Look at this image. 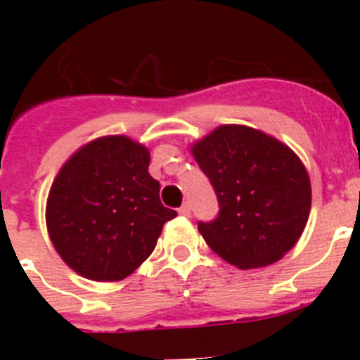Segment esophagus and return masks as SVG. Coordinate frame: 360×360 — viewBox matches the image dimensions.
<instances>
[{
	"label": "esophagus",
	"instance_id": "34e87169",
	"mask_svg": "<svg viewBox=\"0 0 360 360\" xmlns=\"http://www.w3.org/2000/svg\"><path fill=\"white\" fill-rule=\"evenodd\" d=\"M178 212H180L182 216H191V205H189V203H184L182 207L178 209Z\"/></svg>",
	"mask_w": 360,
	"mask_h": 360
}]
</instances>
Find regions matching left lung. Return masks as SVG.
Returning a JSON list of instances; mask_svg holds the SVG:
<instances>
[{
  "label": "left lung",
  "instance_id": "8db88e82",
  "mask_svg": "<svg viewBox=\"0 0 360 360\" xmlns=\"http://www.w3.org/2000/svg\"><path fill=\"white\" fill-rule=\"evenodd\" d=\"M191 153L219 202L214 221L198 224L207 245L241 270L281 259L307 227L311 186L301 158L276 136L224 124Z\"/></svg>",
  "mask_w": 360,
  "mask_h": 360
}]
</instances>
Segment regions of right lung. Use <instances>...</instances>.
Masks as SVG:
<instances>
[{
  "label": "right lung",
  "instance_id": "right-lung-1",
  "mask_svg": "<svg viewBox=\"0 0 360 360\" xmlns=\"http://www.w3.org/2000/svg\"><path fill=\"white\" fill-rule=\"evenodd\" d=\"M149 149L126 135L98 136L63 164L46 200L53 249L79 276L120 281L151 256L165 221Z\"/></svg>",
  "mask_w": 360,
  "mask_h": 360
}]
</instances>
